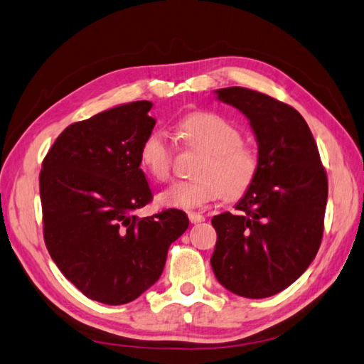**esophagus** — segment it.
Segmentation results:
<instances>
[{
  "label": "esophagus",
  "mask_w": 364,
  "mask_h": 364,
  "mask_svg": "<svg viewBox=\"0 0 364 364\" xmlns=\"http://www.w3.org/2000/svg\"><path fill=\"white\" fill-rule=\"evenodd\" d=\"M188 218H189V220H191L192 224H198V223H203V220H205L203 215H200V213H194V211L189 213Z\"/></svg>",
  "instance_id": "34e87169"
}]
</instances>
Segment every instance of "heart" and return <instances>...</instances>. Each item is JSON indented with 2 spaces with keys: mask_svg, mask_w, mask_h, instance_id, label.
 <instances>
[{
  "mask_svg": "<svg viewBox=\"0 0 364 364\" xmlns=\"http://www.w3.org/2000/svg\"><path fill=\"white\" fill-rule=\"evenodd\" d=\"M180 132L188 145L205 151L197 175L176 181L162 191L158 200L166 208L196 210L220 196L235 198L245 194L254 181L259 159L251 146L241 144V132L216 113L198 112L184 118ZM175 146L170 135L153 131L140 146V166L156 181H167L172 173Z\"/></svg>",
  "mask_w": 364,
  "mask_h": 364,
  "instance_id": "1",
  "label": "heart"
}]
</instances>
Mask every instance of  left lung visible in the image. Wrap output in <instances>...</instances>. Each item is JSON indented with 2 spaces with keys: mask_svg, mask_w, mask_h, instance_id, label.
Returning <instances> with one entry per match:
<instances>
[{
  "mask_svg": "<svg viewBox=\"0 0 364 364\" xmlns=\"http://www.w3.org/2000/svg\"><path fill=\"white\" fill-rule=\"evenodd\" d=\"M215 92L249 119L259 168L235 205L238 213L211 219L218 233L211 267L227 290L267 298L294 284L314 260L328 180L309 126L294 107L241 87Z\"/></svg>",
  "mask_w": 364,
  "mask_h": 364,
  "instance_id": "1",
  "label": "left lung"
}]
</instances>
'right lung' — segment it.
Masks as SVG:
<instances>
[{
    "label": "right lung",
    "instance_id": "1",
    "mask_svg": "<svg viewBox=\"0 0 364 364\" xmlns=\"http://www.w3.org/2000/svg\"><path fill=\"white\" fill-rule=\"evenodd\" d=\"M151 107L135 101L68 126L42 162L48 254L85 296L104 304H126L151 287L189 227L181 210L135 215L153 200L140 168V146L156 124Z\"/></svg>",
    "mask_w": 364,
    "mask_h": 364
}]
</instances>
